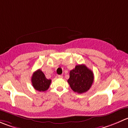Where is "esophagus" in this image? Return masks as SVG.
Returning <instances> with one entry per match:
<instances>
[{
  "instance_id": "1",
  "label": "esophagus",
  "mask_w": 128,
  "mask_h": 128,
  "mask_svg": "<svg viewBox=\"0 0 128 128\" xmlns=\"http://www.w3.org/2000/svg\"><path fill=\"white\" fill-rule=\"evenodd\" d=\"M58 78H62L63 76L62 75H59V76H58Z\"/></svg>"
}]
</instances>
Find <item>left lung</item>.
Segmentation results:
<instances>
[{
  "instance_id": "left-lung-1",
  "label": "left lung",
  "mask_w": 128,
  "mask_h": 128,
  "mask_svg": "<svg viewBox=\"0 0 128 128\" xmlns=\"http://www.w3.org/2000/svg\"><path fill=\"white\" fill-rule=\"evenodd\" d=\"M68 80L70 88L74 92L82 94L88 91L94 82V74L84 64L76 66L69 72Z\"/></svg>"
}]
</instances>
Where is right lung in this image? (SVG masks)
Masks as SVG:
<instances>
[{"label":"right lung","instance_id":"obj_1","mask_svg":"<svg viewBox=\"0 0 128 128\" xmlns=\"http://www.w3.org/2000/svg\"><path fill=\"white\" fill-rule=\"evenodd\" d=\"M33 87L38 91H46L49 89L51 80L48 79L40 69L34 72L31 78Z\"/></svg>","mask_w":128,"mask_h":128}]
</instances>
